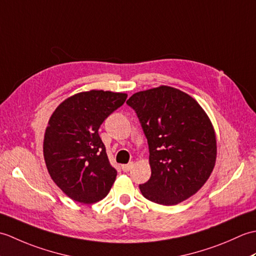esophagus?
<instances>
[{
    "label": "esophagus",
    "instance_id": "obj_1",
    "mask_svg": "<svg viewBox=\"0 0 256 256\" xmlns=\"http://www.w3.org/2000/svg\"><path fill=\"white\" fill-rule=\"evenodd\" d=\"M133 168V162H128V164H125V165H122V170H123V172H130Z\"/></svg>",
    "mask_w": 256,
    "mask_h": 256
}]
</instances>
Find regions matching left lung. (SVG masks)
<instances>
[{
	"mask_svg": "<svg viewBox=\"0 0 256 256\" xmlns=\"http://www.w3.org/2000/svg\"><path fill=\"white\" fill-rule=\"evenodd\" d=\"M148 138L152 175L140 184L146 199L174 206L194 194L216 164L214 128L198 102L184 92L160 86L126 101Z\"/></svg>",
	"mask_w": 256,
	"mask_h": 256,
	"instance_id": "8db88e82",
	"label": "left lung"
}]
</instances>
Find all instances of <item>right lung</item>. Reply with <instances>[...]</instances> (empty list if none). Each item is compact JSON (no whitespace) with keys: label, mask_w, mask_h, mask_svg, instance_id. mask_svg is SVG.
<instances>
[{"label":"right lung","mask_w":256,"mask_h":256,"mask_svg":"<svg viewBox=\"0 0 256 256\" xmlns=\"http://www.w3.org/2000/svg\"><path fill=\"white\" fill-rule=\"evenodd\" d=\"M128 94L91 90L68 98L52 113L44 138L52 179L69 198L91 204L103 199L116 178L99 135L104 120Z\"/></svg>","instance_id":"1"}]
</instances>
